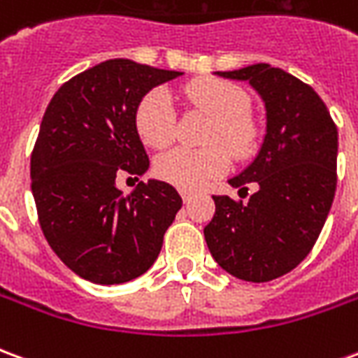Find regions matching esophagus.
<instances>
[{
    "label": "esophagus",
    "instance_id": "obj_1",
    "mask_svg": "<svg viewBox=\"0 0 358 358\" xmlns=\"http://www.w3.org/2000/svg\"><path fill=\"white\" fill-rule=\"evenodd\" d=\"M192 197H194V194H192V192H182V199H184V203L192 201Z\"/></svg>",
    "mask_w": 358,
    "mask_h": 358
}]
</instances>
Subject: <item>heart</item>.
Segmentation results:
<instances>
[{
	"mask_svg": "<svg viewBox=\"0 0 358 358\" xmlns=\"http://www.w3.org/2000/svg\"><path fill=\"white\" fill-rule=\"evenodd\" d=\"M186 95L195 107L215 117V124L207 134V143L215 145L172 149L157 159L155 172L159 178L180 189H199L209 180L224 174L230 164L229 150L234 157H245L253 151L257 124L248 115L251 103L248 92L234 82L199 78L187 84ZM134 126L149 148L163 149L174 140L176 113L166 90L153 88L141 97L134 113Z\"/></svg>",
	"mask_w": 358,
	"mask_h": 358,
	"instance_id": "heart-1",
	"label": "heart"
}]
</instances>
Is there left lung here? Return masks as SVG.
Listing matches in <instances>:
<instances>
[{"mask_svg": "<svg viewBox=\"0 0 358 358\" xmlns=\"http://www.w3.org/2000/svg\"><path fill=\"white\" fill-rule=\"evenodd\" d=\"M248 80L263 97L266 136L230 186L257 192L248 203L215 195L205 226L213 259L232 276L263 284L292 272L322 232L338 184V128L315 90L282 69L257 63L217 73Z\"/></svg>", "mask_w": 358, "mask_h": 358, "instance_id": "obj_1", "label": "left lung"}]
</instances>
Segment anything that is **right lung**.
<instances>
[{"mask_svg": "<svg viewBox=\"0 0 358 358\" xmlns=\"http://www.w3.org/2000/svg\"><path fill=\"white\" fill-rule=\"evenodd\" d=\"M180 74L109 59L65 82L43 113L30 159L38 220L55 255L88 282L141 276L182 207L166 182H140L128 197L115 182L149 169L134 113L149 90Z\"/></svg>", "mask_w": 358, "mask_h": 358, "instance_id": "add662e5", "label": "right lung"}]
</instances>
